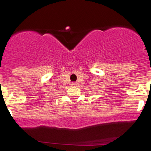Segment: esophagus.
Listing matches in <instances>:
<instances>
[{
  "instance_id": "obj_1",
  "label": "esophagus",
  "mask_w": 151,
  "mask_h": 151,
  "mask_svg": "<svg viewBox=\"0 0 151 151\" xmlns=\"http://www.w3.org/2000/svg\"><path fill=\"white\" fill-rule=\"evenodd\" d=\"M77 84H77V82H72V86H77Z\"/></svg>"
}]
</instances>
